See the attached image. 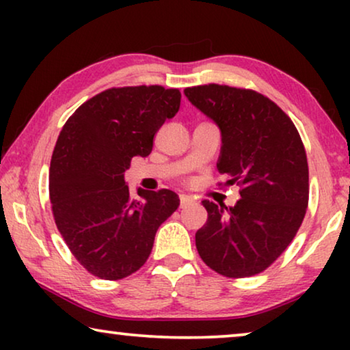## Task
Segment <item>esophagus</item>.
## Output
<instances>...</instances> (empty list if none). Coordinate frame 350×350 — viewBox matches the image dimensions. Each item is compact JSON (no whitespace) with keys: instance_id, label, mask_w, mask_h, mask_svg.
<instances>
[{"instance_id":"obj_1","label":"esophagus","mask_w":350,"mask_h":350,"mask_svg":"<svg viewBox=\"0 0 350 350\" xmlns=\"http://www.w3.org/2000/svg\"><path fill=\"white\" fill-rule=\"evenodd\" d=\"M194 204V199L191 198V196H186V194H180V207L185 208L188 207V205Z\"/></svg>"}]
</instances>
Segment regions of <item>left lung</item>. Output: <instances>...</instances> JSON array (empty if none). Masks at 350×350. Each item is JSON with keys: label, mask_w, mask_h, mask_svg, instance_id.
Segmentation results:
<instances>
[{"label": "left lung", "mask_w": 350, "mask_h": 350, "mask_svg": "<svg viewBox=\"0 0 350 350\" xmlns=\"http://www.w3.org/2000/svg\"><path fill=\"white\" fill-rule=\"evenodd\" d=\"M221 132L217 169L241 188L234 207L202 200L208 218L196 247L210 269L232 279L260 274L303 223L309 200L304 145L291 119L250 89L205 84L185 89Z\"/></svg>", "instance_id": "obj_1"}]
</instances>
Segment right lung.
<instances>
[{
	"label": "right lung",
	"instance_id": "1",
	"mask_svg": "<svg viewBox=\"0 0 350 350\" xmlns=\"http://www.w3.org/2000/svg\"><path fill=\"white\" fill-rule=\"evenodd\" d=\"M178 89L137 85L103 90L81 105L57 138L49 196L57 228L90 274L119 280L145 265L157 228L178 208L174 191L132 199L124 174L146 157L152 138L180 109Z\"/></svg>",
	"mask_w": 350,
	"mask_h": 350
}]
</instances>
